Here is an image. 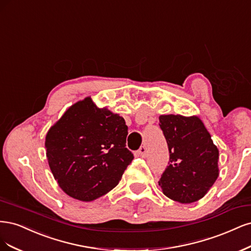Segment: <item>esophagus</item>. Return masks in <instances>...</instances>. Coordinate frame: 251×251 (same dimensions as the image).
I'll return each instance as SVG.
<instances>
[{
	"label": "esophagus",
	"mask_w": 251,
	"mask_h": 251,
	"mask_svg": "<svg viewBox=\"0 0 251 251\" xmlns=\"http://www.w3.org/2000/svg\"><path fill=\"white\" fill-rule=\"evenodd\" d=\"M137 154H139L142 157H145L147 155V148L145 146H142L139 150H137Z\"/></svg>",
	"instance_id": "obj_1"
}]
</instances>
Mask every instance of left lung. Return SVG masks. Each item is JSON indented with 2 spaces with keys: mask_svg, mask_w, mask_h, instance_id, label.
<instances>
[{
  "mask_svg": "<svg viewBox=\"0 0 251 251\" xmlns=\"http://www.w3.org/2000/svg\"><path fill=\"white\" fill-rule=\"evenodd\" d=\"M159 127L170 160L158 184L167 197L192 203L203 197L219 176V151L202 121L196 117L165 115Z\"/></svg>",
  "mask_w": 251,
  "mask_h": 251,
  "instance_id": "8db88e82",
  "label": "left lung"
}]
</instances>
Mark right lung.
Here are the masks:
<instances>
[{"label": "right lung", "mask_w": 251, "mask_h": 251, "mask_svg": "<svg viewBox=\"0 0 251 251\" xmlns=\"http://www.w3.org/2000/svg\"><path fill=\"white\" fill-rule=\"evenodd\" d=\"M125 120L87 97L48 131L45 146L54 178L69 196L92 201L114 189L133 159Z\"/></svg>", "instance_id": "obj_1"}]
</instances>
